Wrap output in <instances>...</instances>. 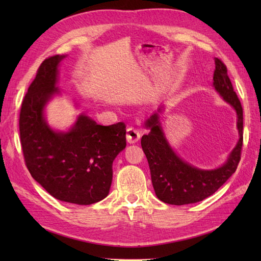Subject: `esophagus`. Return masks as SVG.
Listing matches in <instances>:
<instances>
[{
  "mask_svg": "<svg viewBox=\"0 0 261 261\" xmlns=\"http://www.w3.org/2000/svg\"><path fill=\"white\" fill-rule=\"evenodd\" d=\"M141 137V131L135 126H129L126 130V140L130 143H136L139 141Z\"/></svg>",
  "mask_w": 261,
  "mask_h": 261,
  "instance_id": "34e87169",
  "label": "esophagus"
}]
</instances>
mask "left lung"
Segmentation results:
<instances>
[{"instance_id":"8db88e82","label":"left lung","mask_w":261,"mask_h":261,"mask_svg":"<svg viewBox=\"0 0 261 261\" xmlns=\"http://www.w3.org/2000/svg\"><path fill=\"white\" fill-rule=\"evenodd\" d=\"M213 86L224 101L237 111V126L240 136L228 160L221 167L204 170L181 160L166 140L158 113L152 114L146 122L150 132L142 136L141 147L150 168L154 193L164 203L185 205L203 201L218 191L237 170L242 150L243 111L228 76L226 66L219 58H215Z\"/></svg>"}]
</instances>
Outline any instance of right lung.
Wrapping results in <instances>:
<instances>
[{
  "label": "right lung",
  "mask_w": 261,
  "mask_h": 261,
  "mask_svg": "<svg viewBox=\"0 0 261 261\" xmlns=\"http://www.w3.org/2000/svg\"><path fill=\"white\" fill-rule=\"evenodd\" d=\"M65 56L49 57L38 68L22 101L19 129L22 151L33 179L59 201L90 205L108 196L112 164L126 146L125 124L99 125L80 115L67 132L53 130L43 118L55 94L58 65Z\"/></svg>",
  "instance_id": "1"
}]
</instances>
